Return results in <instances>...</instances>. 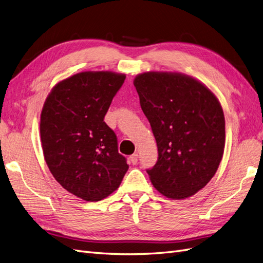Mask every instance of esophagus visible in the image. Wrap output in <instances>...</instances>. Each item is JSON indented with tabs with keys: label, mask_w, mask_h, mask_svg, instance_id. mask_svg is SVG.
I'll return each mask as SVG.
<instances>
[{
	"label": "esophagus",
	"mask_w": 263,
	"mask_h": 263,
	"mask_svg": "<svg viewBox=\"0 0 263 263\" xmlns=\"http://www.w3.org/2000/svg\"><path fill=\"white\" fill-rule=\"evenodd\" d=\"M129 160H130V162H132L133 164H136V163L138 162V155H137V154L132 155V156L129 157Z\"/></svg>",
	"instance_id": "esophagus-1"
}]
</instances>
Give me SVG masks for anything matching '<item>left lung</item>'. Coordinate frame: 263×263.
I'll use <instances>...</instances> for the list:
<instances>
[{
	"label": "left lung",
	"instance_id": "obj_1",
	"mask_svg": "<svg viewBox=\"0 0 263 263\" xmlns=\"http://www.w3.org/2000/svg\"><path fill=\"white\" fill-rule=\"evenodd\" d=\"M150 123L158 159L147 169L154 186L182 200L216 173L225 147V117L216 97L193 78L146 72L134 81Z\"/></svg>",
	"mask_w": 263,
	"mask_h": 263
}]
</instances>
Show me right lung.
<instances>
[{
	"mask_svg": "<svg viewBox=\"0 0 263 263\" xmlns=\"http://www.w3.org/2000/svg\"><path fill=\"white\" fill-rule=\"evenodd\" d=\"M125 78L106 71L74 74L53 87L42 110L47 165L63 189L84 201L112 194L128 170L116 135L104 122Z\"/></svg>",
	"mask_w": 263,
	"mask_h": 263,
	"instance_id": "add662e5",
	"label": "right lung"
}]
</instances>
